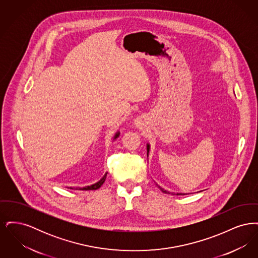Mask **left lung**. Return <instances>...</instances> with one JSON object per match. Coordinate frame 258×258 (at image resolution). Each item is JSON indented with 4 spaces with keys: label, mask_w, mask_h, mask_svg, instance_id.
<instances>
[{
    "label": "left lung",
    "mask_w": 258,
    "mask_h": 258,
    "mask_svg": "<svg viewBox=\"0 0 258 258\" xmlns=\"http://www.w3.org/2000/svg\"><path fill=\"white\" fill-rule=\"evenodd\" d=\"M149 149H150V147H149V145H147L148 152H149ZM158 186H159V185H158ZM159 187H160V186H159ZM160 190H161V191H162V192H164V194H169V192H168V191H166V190H164V189H163V188H161V187H160ZM181 195H182V194H177V196H181Z\"/></svg>",
    "instance_id": "8db88e82"
}]
</instances>
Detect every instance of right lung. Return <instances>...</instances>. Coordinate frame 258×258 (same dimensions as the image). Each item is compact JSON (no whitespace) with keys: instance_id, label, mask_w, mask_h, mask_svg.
Here are the masks:
<instances>
[{"instance_id":"right-lung-1","label":"right lung","mask_w":258,"mask_h":258,"mask_svg":"<svg viewBox=\"0 0 258 258\" xmlns=\"http://www.w3.org/2000/svg\"><path fill=\"white\" fill-rule=\"evenodd\" d=\"M119 136V133L117 134V135H115V138L116 137H118ZM106 175H107V173L101 178V180H99L98 183H96V184H92V185H89V186H85V187H80V188H78V189H80V190H96V189H98L99 188L102 184L104 183V181H105V178H106ZM70 188H72V189H77V187L76 188H74V187H70Z\"/></svg>"}]
</instances>
